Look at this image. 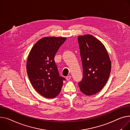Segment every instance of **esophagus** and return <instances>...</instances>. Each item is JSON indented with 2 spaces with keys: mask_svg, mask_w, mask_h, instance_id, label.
<instances>
[{
  "mask_svg": "<svg viewBox=\"0 0 130 130\" xmlns=\"http://www.w3.org/2000/svg\"><path fill=\"white\" fill-rule=\"evenodd\" d=\"M71 78V76H70H70H67L66 77V79L67 80H70Z\"/></svg>",
  "mask_w": 130,
  "mask_h": 130,
  "instance_id": "esophagus-1",
  "label": "esophagus"
}]
</instances>
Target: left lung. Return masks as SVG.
I'll list each match as a JSON object with an SVG mask.
<instances>
[{"label": "left lung", "mask_w": 130, "mask_h": 130, "mask_svg": "<svg viewBox=\"0 0 130 130\" xmlns=\"http://www.w3.org/2000/svg\"><path fill=\"white\" fill-rule=\"evenodd\" d=\"M83 69L78 85L87 96L99 92L109 77L111 63L107 50L98 39L90 34L78 37Z\"/></svg>", "instance_id": "obj_1"}]
</instances>
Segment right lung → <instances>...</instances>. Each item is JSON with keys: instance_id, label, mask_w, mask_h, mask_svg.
Masks as SVG:
<instances>
[{"instance_id": "1", "label": "right lung", "mask_w": 130, "mask_h": 130, "mask_svg": "<svg viewBox=\"0 0 130 130\" xmlns=\"http://www.w3.org/2000/svg\"><path fill=\"white\" fill-rule=\"evenodd\" d=\"M63 37H44L31 48L27 62V72L34 88L42 96L54 98L59 94L64 78L59 75L54 56L66 41Z\"/></svg>"}]
</instances>
